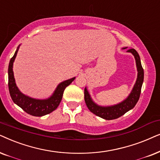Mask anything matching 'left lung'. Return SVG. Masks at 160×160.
Listing matches in <instances>:
<instances>
[{
  "mask_svg": "<svg viewBox=\"0 0 160 160\" xmlns=\"http://www.w3.org/2000/svg\"><path fill=\"white\" fill-rule=\"evenodd\" d=\"M124 48L123 49H126ZM127 52H131L135 56L136 66L138 69V78L134 86L132 91L130 94L126 99L123 100L121 103L112 106H108V107H102V106L97 105V104L93 102L90 94H89L88 90L86 88L84 90V99L87 107L89 110L96 116L100 117V118L105 119V120H112V119L118 118L123 115H124L129 110L132 109L135 107L138 100H139L140 92H141V88L142 82H143L144 78V72L142 69L140 58L137 51L133 48H129Z\"/></svg>",
  "mask_w": 160,
  "mask_h": 160,
  "instance_id": "8db88e82",
  "label": "left lung"
}]
</instances>
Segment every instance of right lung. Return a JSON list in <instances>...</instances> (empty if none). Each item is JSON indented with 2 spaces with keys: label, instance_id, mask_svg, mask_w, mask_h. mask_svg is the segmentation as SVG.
Wrapping results in <instances>:
<instances>
[{
  "label": "right lung",
  "instance_id": "right-lung-1",
  "mask_svg": "<svg viewBox=\"0 0 160 160\" xmlns=\"http://www.w3.org/2000/svg\"><path fill=\"white\" fill-rule=\"evenodd\" d=\"M19 47L16 50L14 56L11 58L8 64V90L12 99L16 105L20 107L22 109L31 116H43L47 114L50 113L58 108L62 99L63 93L65 88L72 82L75 79L73 78L69 80H65L61 82L57 87L53 94L47 99H36L25 96L21 93L17 86L15 80L14 78L13 63L16 58Z\"/></svg>",
  "mask_w": 160,
  "mask_h": 160
}]
</instances>
